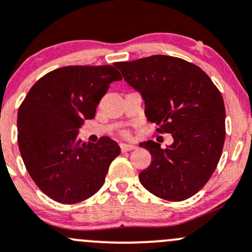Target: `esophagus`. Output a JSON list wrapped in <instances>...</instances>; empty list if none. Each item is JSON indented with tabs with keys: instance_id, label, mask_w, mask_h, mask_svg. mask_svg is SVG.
<instances>
[{
	"instance_id": "esophagus-1",
	"label": "esophagus",
	"mask_w": 252,
	"mask_h": 252,
	"mask_svg": "<svg viewBox=\"0 0 252 252\" xmlns=\"http://www.w3.org/2000/svg\"><path fill=\"white\" fill-rule=\"evenodd\" d=\"M136 146H134V145H129V144H121V150L123 152H126V151H131V150H135Z\"/></svg>"
}]
</instances>
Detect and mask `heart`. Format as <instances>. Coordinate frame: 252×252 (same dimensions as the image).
Instances as JSON below:
<instances>
[{
	"label": "heart",
	"mask_w": 252,
	"mask_h": 252,
	"mask_svg": "<svg viewBox=\"0 0 252 252\" xmlns=\"http://www.w3.org/2000/svg\"><path fill=\"white\" fill-rule=\"evenodd\" d=\"M121 135L124 136V138H129V135H130V133H129V130H126V129H124V130L121 131Z\"/></svg>",
	"instance_id": "1"
}]
</instances>
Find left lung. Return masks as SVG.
<instances>
[{"instance_id":"1","label":"left lung","mask_w":252,"mask_h":252,"mask_svg":"<svg viewBox=\"0 0 252 252\" xmlns=\"http://www.w3.org/2000/svg\"><path fill=\"white\" fill-rule=\"evenodd\" d=\"M114 65L142 95L147 121L157 124V133L174 140L164 150L152 140L140 144L151 154L140 183L159 199H189L205 187L222 155L225 108L220 90L201 68L172 56Z\"/></svg>"}]
</instances>
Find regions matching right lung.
<instances>
[{
  "mask_svg": "<svg viewBox=\"0 0 252 252\" xmlns=\"http://www.w3.org/2000/svg\"><path fill=\"white\" fill-rule=\"evenodd\" d=\"M113 65H68L40 78L18 110V146L35 184L50 199L70 205L101 189L111 162L121 154L108 136L83 142L79 128L95 117L112 81Z\"/></svg>",
  "mask_w": 252,
  "mask_h": 252,
  "instance_id": "obj_1",
  "label": "right lung"
}]
</instances>
